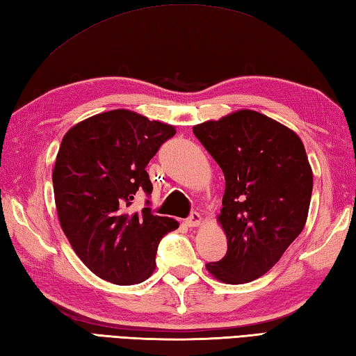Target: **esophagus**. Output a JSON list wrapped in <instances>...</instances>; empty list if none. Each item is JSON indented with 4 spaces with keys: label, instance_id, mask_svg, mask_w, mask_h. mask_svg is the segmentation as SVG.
<instances>
[{
    "label": "esophagus",
    "instance_id": "1",
    "mask_svg": "<svg viewBox=\"0 0 356 356\" xmlns=\"http://www.w3.org/2000/svg\"><path fill=\"white\" fill-rule=\"evenodd\" d=\"M200 223H202V216L199 213H191V216L185 220V225L190 226V228H195V226H199Z\"/></svg>",
    "mask_w": 356,
    "mask_h": 356
}]
</instances>
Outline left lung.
I'll return each instance as SVG.
<instances>
[{"mask_svg": "<svg viewBox=\"0 0 356 356\" xmlns=\"http://www.w3.org/2000/svg\"><path fill=\"white\" fill-rule=\"evenodd\" d=\"M225 174L218 222L228 238L209 274L228 284L266 274L303 231L314 186L303 142L291 128L252 110L193 127Z\"/></svg>", "mask_w": 356, "mask_h": 356, "instance_id": "left-lung-1", "label": "left lung"}]
</instances>
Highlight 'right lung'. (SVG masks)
<instances>
[{
	"instance_id": "obj_1",
	"label": "right lung",
	"mask_w": 356,
	"mask_h": 356,
	"mask_svg": "<svg viewBox=\"0 0 356 356\" xmlns=\"http://www.w3.org/2000/svg\"><path fill=\"white\" fill-rule=\"evenodd\" d=\"M174 134L172 125L130 110L101 113L65 133L51 176L58 218L73 251L99 278L145 282L159 241L179 228L148 207L130 208L136 193L153 191L145 168Z\"/></svg>"
}]
</instances>
